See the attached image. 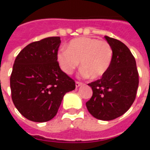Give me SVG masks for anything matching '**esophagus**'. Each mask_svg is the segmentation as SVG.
<instances>
[{
  "label": "esophagus",
  "instance_id": "esophagus-1",
  "mask_svg": "<svg viewBox=\"0 0 150 150\" xmlns=\"http://www.w3.org/2000/svg\"><path fill=\"white\" fill-rule=\"evenodd\" d=\"M82 84H83V83H82L81 82H79V81L75 82V87H76V88H79V87H80Z\"/></svg>",
  "mask_w": 150,
  "mask_h": 150
}]
</instances>
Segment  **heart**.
<instances>
[{"instance_id": "1", "label": "heart", "mask_w": 150, "mask_h": 150, "mask_svg": "<svg viewBox=\"0 0 150 150\" xmlns=\"http://www.w3.org/2000/svg\"><path fill=\"white\" fill-rule=\"evenodd\" d=\"M112 56V46L108 42L81 37L72 39L67 44V50H59L57 59L66 74H72L80 62L82 76L97 79L109 70Z\"/></svg>"}]
</instances>
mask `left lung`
Segmentation results:
<instances>
[{
  "label": "left lung",
  "mask_w": 150,
  "mask_h": 150,
  "mask_svg": "<svg viewBox=\"0 0 150 150\" xmlns=\"http://www.w3.org/2000/svg\"><path fill=\"white\" fill-rule=\"evenodd\" d=\"M112 49V62L109 70L100 79L88 85L92 96L86 103L95 118L112 120L122 116L135 100L139 75L135 58L120 41L105 36Z\"/></svg>",
  "instance_id": "1"
}]
</instances>
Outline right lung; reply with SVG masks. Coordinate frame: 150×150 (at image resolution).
I'll return each mask as SVG.
<instances>
[{"label":"right lung","mask_w":150,"mask_h":150,"mask_svg":"<svg viewBox=\"0 0 150 150\" xmlns=\"http://www.w3.org/2000/svg\"><path fill=\"white\" fill-rule=\"evenodd\" d=\"M60 43L59 37L34 42L15 59L10 76L12 100L19 112L31 121L53 119L64 95L75 88V80L57 61Z\"/></svg>","instance_id":"add662e5"}]
</instances>
